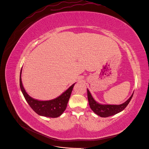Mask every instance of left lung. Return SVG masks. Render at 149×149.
Wrapping results in <instances>:
<instances>
[{
    "label": "left lung",
    "mask_w": 149,
    "mask_h": 149,
    "mask_svg": "<svg viewBox=\"0 0 149 149\" xmlns=\"http://www.w3.org/2000/svg\"><path fill=\"white\" fill-rule=\"evenodd\" d=\"M87 91L88 98L91 109L97 115L101 117H108L110 116H112L124 110L129 103L130 101L131 100L133 97V95H134V93H132L131 97L126 101V102L120 105H103L97 103L96 101L93 100L88 89H87Z\"/></svg>",
    "instance_id": "8db88e82"
}]
</instances>
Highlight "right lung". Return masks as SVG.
Returning <instances> with one entry per match:
<instances>
[{
	"label": "right lung",
	"mask_w": 149,
	"mask_h": 149,
	"mask_svg": "<svg viewBox=\"0 0 149 149\" xmlns=\"http://www.w3.org/2000/svg\"><path fill=\"white\" fill-rule=\"evenodd\" d=\"M21 74L22 69L20 74V87L21 91L26 101L36 113L39 115L51 118H57L63 113L66 108L74 84L56 99L49 101H38L31 98L26 92L22 85Z\"/></svg>",
	"instance_id": "1"
}]
</instances>
